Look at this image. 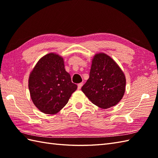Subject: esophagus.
I'll use <instances>...</instances> for the list:
<instances>
[{
	"mask_svg": "<svg viewBox=\"0 0 158 158\" xmlns=\"http://www.w3.org/2000/svg\"><path fill=\"white\" fill-rule=\"evenodd\" d=\"M77 86H78V89H80L81 88V87L83 86V83H79L78 85H77Z\"/></svg>",
	"mask_w": 158,
	"mask_h": 158,
	"instance_id": "34e87169",
	"label": "esophagus"
}]
</instances>
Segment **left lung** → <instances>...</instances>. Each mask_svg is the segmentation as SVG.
Returning <instances> with one entry per match:
<instances>
[{
  "instance_id": "left-lung-1",
  "label": "left lung",
  "mask_w": 158,
  "mask_h": 158,
  "mask_svg": "<svg viewBox=\"0 0 158 158\" xmlns=\"http://www.w3.org/2000/svg\"><path fill=\"white\" fill-rule=\"evenodd\" d=\"M89 77L81 88L89 100L100 108L116 105L126 90V77L117 64L104 53H97L92 62Z\"/></svg>"
}]
</instances>
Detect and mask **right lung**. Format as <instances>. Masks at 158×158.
<instances>
[{"label": "right lung", "instance_id": "obj_1", "mask_svg": "<svg viewBox=\"0 0 158 158\" xmlns=\"http://www.w3.org/2000/svg\"><path fill=\"white\" fill-rule=\"evenodd\" d=\"M28 88L37 109L53 115L66 105L77 85L65 70L62 57L50 53L39 60L30 74Z\"/></svg>", "mask_w": 158, "mask_h": 158}]
</instances>
